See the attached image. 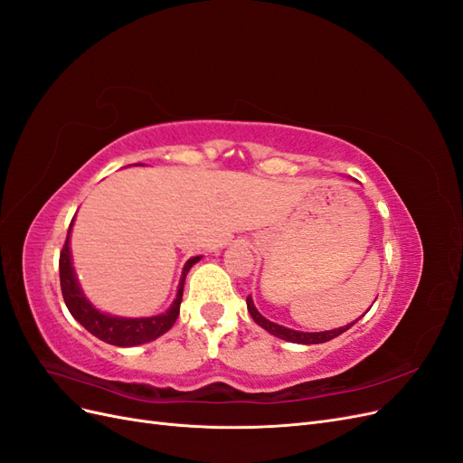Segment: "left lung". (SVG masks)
<instances>
[{"label": "left lung", "mask_w": 463, "mask_h": 463, "mask_svg": "<svg viewBox=\"0 0 463 463\" xmlns=\"http://www.w3.org/2000/svg\"><path fill=\"white\" fill-rule=\"evenodd\" d=\"M247 309L250 313V317H253V320L257 322L259 326H262L266 332H270L272 335H276V338H282V340H288V342H293V344H322V342H328L332 338H335V335H340L342 332H345L347 328H352L355 322H352V325L347 326H342V328H335V330H326V332H298V330H289V328H284L279 325H274V322L266 320L253 305V299L247 298Z\"/></svg>", "instance_id": "left-lung-1"}]
</instances>
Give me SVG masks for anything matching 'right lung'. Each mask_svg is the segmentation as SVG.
Here are the masks:
<instances>
[{"label": "right lung", "mask_w": 463, "mask_h": 463, "mask_svg": "<svg viewBox=\"0 0 463 463\" xmlns=\"http://www.w3.org/2000/svg\"><path fill=\"white\" fill-rule=\"evenodd\" d=\"M71 226H73V222L69 223V232H71ZM69 232H67L65 245L60 253V284H61L63 301L67 305L69 313H71L92 335H96V338H100L102 342L111 344V345L129 347V345H138V344H145L150 340H156L158 335H162L164 332H167L174 326V322L177 320V315H179L181 298H184L185 276L191 270V266L201 257H193L187 260L185 269H184V276H181V282H179L177 298H175L174 305L164 315L148 317V318L109 317V315L96 311L94 307L87 301V298L82 296V291L77 284L75 272H73V266H71V253H69Z\"/></svg>", "instance_id": "1"}]
</instances>
